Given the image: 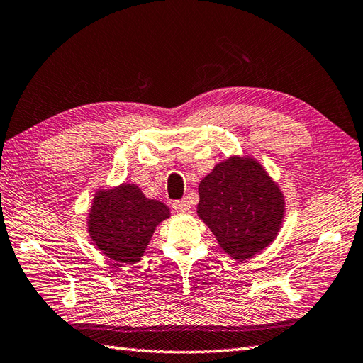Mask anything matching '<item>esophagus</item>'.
I'll return each instance as SVG.
<instances>
[{
  "instance_id": "34e87169",
  "label": "esophagus",
  "mask_w": 363,
  "mask_h": 363,
  "mask_svg": "<svg viewBox=\"0 0 363 363\" xmlns=\"http://www.w3.org/2000/svg\"><path fill=\"white\" fill-rule=\"evenodd\" d=\"M173 210L178 211V213H187V211H190V203L185 199L174 201L173 202Z\"/></svg>"
}]
</instances>
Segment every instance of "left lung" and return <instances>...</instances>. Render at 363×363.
Instances as JSON below:
<instances>
[{"mask_svg":"<svg viewBox=\"0 0 363 363\" xmlns=\"http://www.w3.org/2000/svg\"><path fill=\"white\" fill-rule=\"evenodd\" d=\"M198 214L225 252L247 260L263 251L279 230L284 199L260 164L231 158L199 184Z\"/></svg>","mask_w":363,"mask_h":363,"instance_id":"1","label":"left lung"}]
</instances>
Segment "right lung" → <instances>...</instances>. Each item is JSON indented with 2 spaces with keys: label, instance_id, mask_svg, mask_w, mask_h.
I'll use <instances>...</instances> for the list:
<instances>
[{
  "label": "right lung",
  "instance_id": "add662e5",
  "mask_svg": "<svg viewBox=\"0 0 363 363\" xmlns=\"http://www.w3.org/2000/svg\"><path fill=\"white\" fill-rule=\"evenodd\" d=\"M170 210L160 201L147 199L137 185L124 184L99 191L89 213L88 231L103 254L123 264H133L146 250L155 228Z\"/></svg>",
  "mask_w": 363,
  "mask_h": 363
}]
</instances>
